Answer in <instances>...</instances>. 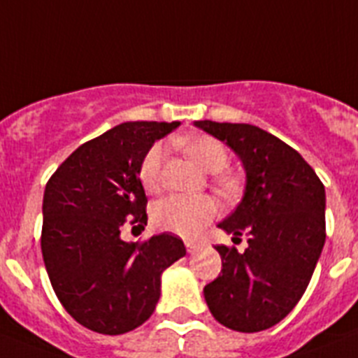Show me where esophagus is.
<instances>
[{
  "instance_id": "esophagus-1",
  "label": "esophagus",
  "mask_w": 358,
  "mask_h": 358,
  "mask_svg": "<svg viewBox=\"0 0 358 358\" xmlns=\"http://www.w3.org/2000/svg\"><path fill=\"white\" fill-rule=\"evenodd\" d=\"M185 248H187L189 254H194L200 250V243H198V241H192V239H185Z\"/></svg>"
}]
</instances>
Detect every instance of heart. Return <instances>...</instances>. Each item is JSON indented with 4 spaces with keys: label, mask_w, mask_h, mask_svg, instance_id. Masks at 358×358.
Returning <instances> with one entry per match:
<instances>
[{
    "label": "heart",
    "mask_w": 358,
    "mask_h": 358,
    "mask_svg": "<svg viewBox=\"0 0 358 358\" xmlns=\"http://www.w3.org/2000/svg\"><path fill=\"white\" fill-rule=\"evenodd\" d=\"M185 153L207 173H220L229 162L225 145L209 135H194L183 141ZM162 157L164 145L155 144L142 158L141 176L142 187L148 192H157L162 187ZM225 185L227 180H220ZM217 207L207 196H182L173 194L158 201L153 207V223L162 231L192 238L200 234L205 227L216 217Z\"/></svg>",
    "instance_id": "heart-1"
}]
</instances>
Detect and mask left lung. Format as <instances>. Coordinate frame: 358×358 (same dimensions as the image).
Returning <instances> with one entry per match:
<instances>
[{"label":"left lung","mask_w":358,"mask_h":358,"mask_svg":"<svg viewBox=\"0 0 358 358\" xmlns=\"http://www.w3.org/2000/svg\"><path fill=\"white\" fill-rule=\"evenodd\" d=\"M225 142L247 171L243 200L220 223L247 236L243 254L217 245L222 273L203 288L217 322L254 334L278 324L308 287L326 239L324 185L294 148L250 124L198 120Z\"/></svg>","instance_id":"1"}]
</instances>
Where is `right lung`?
Wrapping results in <instances>:
<instances>
[{
	"label": "right lung",
	"mask_w": 358,
	"mask_h": 358,
	"mask_svg": "<svg viewBox=\"0 0 358 358\" xmlns=\"http://www.w3.org/2000/svg\"><path fill=\"white\" fill-rule=\"evenodd\" d=\"M180 122H124L85 142L50 176L41 250L57 299L85 328L120 335L144 324L160 297L162 272L185 256L164 232L126 243L124 225L148 223L138 171L151 145Z\"/></svg>",
	"instance_id": "1"
}]
</instances>
